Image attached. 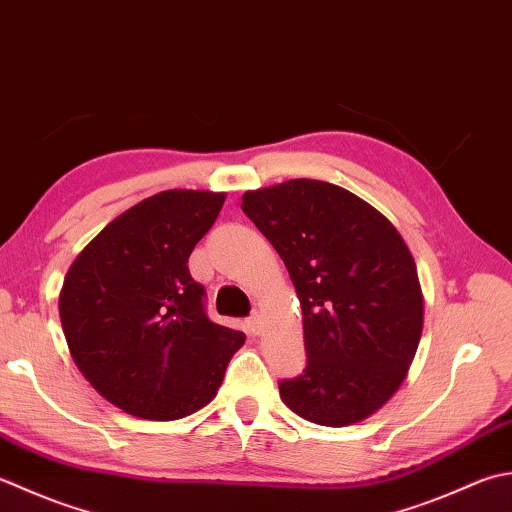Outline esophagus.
Returning <instances> with one entry per match:
<instances>
[{
  "label": "esophagus",
  "mask_w": 512,
  "mask_h": 512,
  "mask_svg": "<svg viewBox=\"0 0 512 512\" xmlns=\"http://www.w3.org/2000/svg\"><path fill=\"white\" fill-rule=\"evenodd\" d=\"M248 328L253 330V333H259V328H262V315H259L257 310L248 317Z\"/></svg>",
  "instance_id": "obj_1"
}]
</instances>
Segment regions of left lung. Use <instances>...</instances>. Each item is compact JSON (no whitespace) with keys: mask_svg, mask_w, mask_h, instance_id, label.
<instances>
[{"mask_svg":"<svg viewBox=\"0 0 512 512\" xmlns=\"http://www.w3.org/2000/svg\"><path fill=\"white\" fill-rule=\"evenodd\" d=\"M242 210L284 259L302 304L308 359L279 382L284 404L319 426L362 422L402 386L422 337L406 242L364 199L317 179L248 190Z\"/></svg>","mask_w":512,"mask_h":512,"instance_id":"left-lung-1","label":"left lung"}]
</instances>
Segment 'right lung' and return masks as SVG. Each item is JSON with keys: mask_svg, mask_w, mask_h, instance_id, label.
Wrapping results in <instances>:
<instances>
[{"mask_svg": "<svg viewBox=\"0 0 512 512\" xmlns=\"http://www.w3.org/2000/svg\"><path fill=\"white\" fill-rule=\"evenodd\" d=\"M224 193L164 190L113 219L68 268L59 319L77 368L124 413L170 422L204 408L244 333L210 322L188 273Z\"/></svg>", "mask_w": 512, "mask_h": 512, "instance_id": "add662e5", "label": "right lung"}]
</instances>
